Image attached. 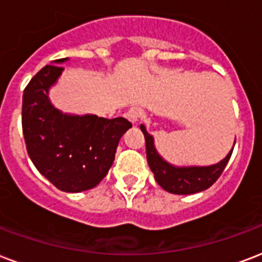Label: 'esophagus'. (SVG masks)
Here are the masks:
<instances>
[{"label":"esophagus","instance_id":"obj_1","mask_svg":"<svg viewBox=\"0 0 262 262\" xmlns=\"http://www.w3.org/2000/svg\"><path fill=\"white\" fill-rule=\"evenodd\" d=\"M141 115H143V112H141L140 108H137V106H132L130 110L125 114L126 118H127L132 123H135V125H136L137 122L140 121Z\"/></svg>","mask_w":262,"mask_h":262}]
</instances>
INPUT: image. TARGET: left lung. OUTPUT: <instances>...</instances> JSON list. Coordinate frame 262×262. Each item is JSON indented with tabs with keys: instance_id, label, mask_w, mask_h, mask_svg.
<instances>
[{
	"instance_id": "obj_1",
	"label": "left lung",
	"mask_w": 262,
	"mask_h": 262,
	"mask_svg": "<svg viewBox=\"0 0 262 262\" xmlns=\"http://www.w3.org/2000/svg\"><path fill=\"white\" fill-rule=\"evenodd\" d=\"M140 129L146 139L147 162L150 169L154 173L157 183L164 190L173 193V194H194L199 191L208 189L216 182L221 173L224 172L228 164L232 151L225 157L224 160L210 166H175L166 162L162 157L157 152L154 147V139L148 135L146 126L140 125ZM234 147V146H233Z\"/></svg>"
}]
</instances>
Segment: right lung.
<instances>
[{
	"instance_id": "1",
	"label": "right lung",
	"mask_w": 262,
	"mask_h": 262,
	"mask_svg": "<svg viewBox=\"0 0 262 262\" xmlns=\"http://www.w3.org/2000/svg\"><path fill=\"white\" fill-rule=\"evenodd\" d=\"M68 61L38 71L23 93L22 129L30 160L57 189L79 193L96 187L115 160L118 143L132 123L125 118L69 115L54 108L48 90Z\"/></svg>"
}]
</instances>
